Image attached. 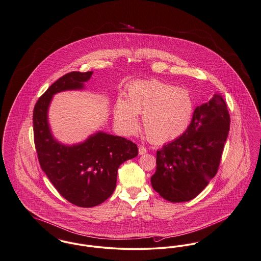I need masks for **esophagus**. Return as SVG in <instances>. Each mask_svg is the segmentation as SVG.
Segmentation results:
<instances>
[{
    "label": "esophagus",
    "mask_w": 261,
    "mask_h": 261,
    "mask_svg": "<svg viewBox=\"0 0 261 261\" xmlns=\"http://www.w3.org/2000/svg\"><path fill=\"white\" fill-rule=\"evenodd\" d=\"M147 153V149L143 146L139 147V154H144V153Z\"/></svg>",
    "instance_id": "obj_1"
}]
</instances>
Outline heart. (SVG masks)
<instances>
[{"label":"heart","mask_w":261,"mask_h":261,"mask_svg":"<svg viewBox=\"0 0 261 261\" xmlns=\"http://www.w3.org/2000/svg\"><path fill=\"white\" fill-rule=\"evenodd\" d=\"M193 100L187 90L151 80L130 85L125 101L119 99L114 120L125 135L133 134L142 116L143 130L153 143H166L178 137L190 122Z\"/></svg>","instance_id":"b5f03b06"}]
</instances>
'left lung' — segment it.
I'll return each instance as SVG.
<instances>
[{
  "label": "left lung",
  "instance_id": "obj_1",
  "mask_svg": "<svg viewBox=\"0 0 261 261\" xmlns=\"http://www.w3.org/2000/svg\"><path fill=\"white\" fill-rule=\"evenodd\" d=\"M230 114L220 93L194 110L186 131L156 151L153 189L170 202L195 198L219 169L230 131Z\"/></svg>",
  "mask_w": 261,
  "mask_h": 261
}]
</instances>
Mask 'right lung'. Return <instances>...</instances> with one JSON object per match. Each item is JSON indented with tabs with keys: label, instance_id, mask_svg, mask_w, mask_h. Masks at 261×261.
Wrapping results in <instances>:
<instances>
[{
	"label": "right lung",
	"instance_id": "right-lung-1",
	"mask_svg": "<svg viewBox=\"0 0 261 261\" xmlns=\"http://www.w3.org/2000/svg\"><path fill=\"white\" fill-rule=\"evenodd\" d=\"M92 72H71L52 84L33 109V138L41 169L70 203L90 208L111 196L119 166L135 158L138 148L130 140L97 132L84 143L65 146L51 134L47 111L57 92L81 90Z\"/></svg>",
	"mask_w": 261,
	"mask_h": 261
}]
</instances>
